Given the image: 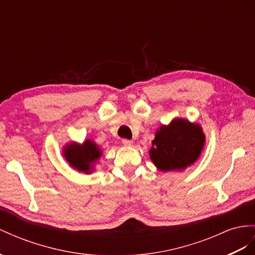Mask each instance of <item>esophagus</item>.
Here are the masks:
<instances>
[{"instance_id": "esophagus-1", "label": "esophagus", "mask_w": 255, "mask_h": 255, "mask_svg": "<svg viewBox=\"0 0 255 255\" xmlns=\"http://www.w3.org/2000/svg\"><path fill=\"white\" fill-rule=\"evenodd\" d=\"M122 143H123V144L125 145V146H131L133 141H132V140H129V139H123V140H122Z\"/></svg>"}]
</instances>
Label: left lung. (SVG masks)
<instances>
[{
	"label": "left lung",
	"instance_id": "1",
	"mask_svg": "<svg viewBox=\"0 0 255 255\" xmlns=\"http://www.w3.org/2000/svg\"><path fill=\"white\" fill-rule=\"evenodd\" d=\"M204 143L205 134L198 125L178 119L156 132L149 156L161 171L181 170L199 157Z\"/></svg>",
	"mask_w": 255,
	"mask_h": 255
}]
</instances>
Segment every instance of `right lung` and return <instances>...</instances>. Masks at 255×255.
I'll list each match as a JSON object with an SVG mask.
<instances>
[{"instance_id": "right-lung-1", "label": "right lung", "mask_w": 255, "mask_h": 255, "mask_svg": "<svg viewBox=\"0 0 255 255\" xmlns=\"http://www.w3.org/2000/svg\"><path fill=\"white\" fill-rule=\"evenodd\" d=\"M64 156L72 167L88 173L91 164L101 156V151L94 142L87 140L83 145L71 144L64 149Z\"/></svg>"}]
</instances>
